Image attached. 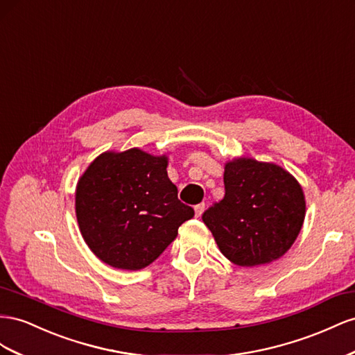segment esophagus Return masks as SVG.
<instances>
[{
  "mask_svg": "<svg viewBox=\"0 0 355 355\" xmlns=\"http://www.w3.org/2000/svg\"><path fill=\"white\" fill-rule=\"evenodd\" d=\"M204 209H205V204H198V205L195 207V214H196V217H200L202 212H204Z\"/></svg>",
  "mask_w": 355,
  "mask_h": 355,
  "instance_id": "esophagus-1",
  "label": "esophagus"
}]
</instances>
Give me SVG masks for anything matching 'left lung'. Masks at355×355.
Returning a JSON list of instances; mask_svg holds the SVG:
<instances>
[{
  "label": "left lung",
  "mask_w": 355,
  "mask_h": 355,
  "mask_svg": "<svg viewBox=\"0 0 355 355\" xmlns=\"http://www.w3.org/2000/svg\"><path fill=\"white\" fill-rule=\"evenodd\" d=\"M223 180L225 198L202 216L223 256L242 268L284 256L305 220L299 181L279 165L251 157L226 162Z\"/></svg>",
  "instance_id": "left-lung-1"
}]
</instances>
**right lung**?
<instances>
[{
	"label": "right lung",
	"instance_id": "obj_1",
	"mask_svg": "<svg viewBox=\"0 0 355 355\" xmlns=\"http://www.w3.org/2000/svg\"><path fill=\"white\" fill-rule=\"evenodd\" d=\"M168 156L141 148L105 151L76 187L80 232L94 254L111 268L139 270L153 263L195 216L168 178Z\"/></svg>",
	"mask_w": 355,
	"mask_h": 355
}]
</instances>
